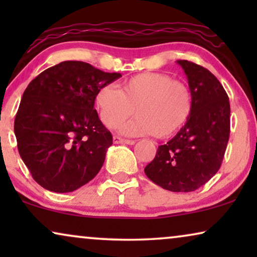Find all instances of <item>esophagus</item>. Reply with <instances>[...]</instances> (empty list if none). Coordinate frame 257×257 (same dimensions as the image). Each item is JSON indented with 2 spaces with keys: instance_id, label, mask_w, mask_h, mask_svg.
Masks as SVG:
<instances>
[{
  "instance_id": "obj_1",
  "label": "esophagus",
  "mask_w": 257,
  "mask_h": 257,
  "mask_svg": "<svg viewBox=\"0 0 257 257\" xmlns=\"http://www.w3.org/2000/svg\"><path fill=\"white\" fill-rule=\"evenodd\" d=\"M113 143L114 144H126V145H135V140H128V139H122L120 137L114 136L113 137Z\"/></svg>"
}]
</instances>
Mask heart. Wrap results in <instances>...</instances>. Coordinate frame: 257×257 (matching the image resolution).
Here are the masks:
<instances>
[{
	"instance_id": "b5f03b06",
	"label": "heart",
	"mask_w": 257,
	"mask_h": 257,
	"mask_svg": "<svg viewBox=\"0 0 257 257\" xmlns=\"http://www.w3.org/2000/svg\"><path fill=\"white\" fill-rule=\"evenodd\" d=\"M119 89L105 84L94 94L100 120L108 128L122 126L120 132L138 137L153 135L170 138L187 122L193 110V97L187 84L163 72H142L119 83Z\"/></svg>"
}]
</instances>
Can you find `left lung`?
Here are the masks:
<instances>
[{
  "label": "left lung",
  "instance_id": "1",
  "mask_svg": "<svg viewBox=\"0 0 257 257\" xmlns=\"http://www.w3.org/2000/svg\"><path fill=\"white\" fill-rule=\"evenodd\" d=\"M187 76L193 110L185 126L145 167L150 180L171 192H193L216 174L230 132V105L223 86L209 70L177 61Z\"/></svg>",
  "mask_w": 257,
  "mask_h": 257
}]
</instances>
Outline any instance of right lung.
I'll list each match as a JSON object with an SVG mask.
<instances>
[{
    "label": "right lung",
    "mask_w": 257,
    "mask_h": 257,
    "mask_svg": "<svg viewBox=\"0 0 257 257\" xmlns=\"http://www.w3.org/2000/svg\"><path fill=\"white\" fill-rule=\"evenodd\" d=\"M119 77L89 63L65 61L29 83L14 131L20 156L38 185L68 193L98 174L112 135L93 108L94 94Z\"/></svg>",
    "instance_id": "add662e5"
}]
</instances>
